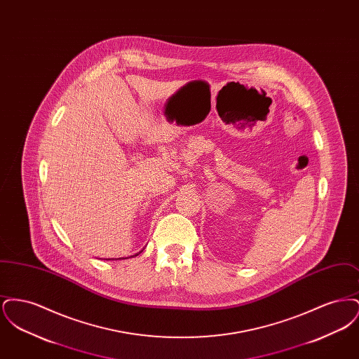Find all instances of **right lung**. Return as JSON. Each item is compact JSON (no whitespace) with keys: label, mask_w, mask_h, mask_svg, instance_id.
I'll return each instance as SVG.
<instances>
[{"label":"right lung","mask_w":359,"mask_h":359,"mask_svg":"<svg viewBox=\"0 0 359 359\" xmlns=\"http://www.w3.org/2000/svg\"><path fill=\"white\" fill-rule=\"evenodd\" d=\"M141 252H142V250H141ZM141 252H140V253H141ZM140 253H137V255H135V256H130V257H136V256H138V255H140Z\"/></svg>","instance_id":"obj_1"}]
</instances>
